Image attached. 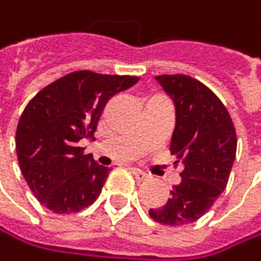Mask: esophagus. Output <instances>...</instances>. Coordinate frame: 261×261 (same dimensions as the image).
<instances>
[{"label": "esophagus", "mask_w": 261, "mask_h": 261, "mask_svg": "<svg viewBox=\"0 0 261 261\" xmlns=\"http://www.w3.org/2000/svg\"><path fill=\"white\" fill-rule=\"evenodd\" d=\"M132 173H133V176H135V179H136L138 182H144V180L148 179V174L144 173V171L139 170V168H132Z\"/></svg>", "instance_id": "1"}]
</instances>
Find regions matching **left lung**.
I'll return each instance as SVG.
<instances>
[{
	"label": "left lung",
	"instance_id": "1",
	"mask_svg": "<svg viewBox=\"0 0 261 261\" xmlns=\"http://www.w3.org/2000/svg\"><path fill=\"white\" fill-rule=\"evenodd\" d=\"M156 79L176 105L170 151L184 170L167 203L148 213L162 225H188L199 220L226 188L237 151L236 128L223 102L200 81L187 74Z\"/></svg>",
	"mask_w": 261,
	"mask_h": 261
}]
</instances>
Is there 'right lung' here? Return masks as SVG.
I'll return each instance as SVG.
<instances>
[{
    "instance_id": "obj_1",
    "label": "right lung",
    "mask_w": 261,
    "mask_h": 261,
    "mask_svg": "<svg viewBox=\"0 0 261 261\" xmlns=\"http://www.w3.org/2000/svg\"><path fill=\"white\" fill-rule=\"evenodd\" d=\"M138 81L79 70L48 84L27 103L16 126V154L29 188L47 210L71 214L99 197L110 170L77 144L93 136L107 102Z\"/></svg>"
}]
</instances>
